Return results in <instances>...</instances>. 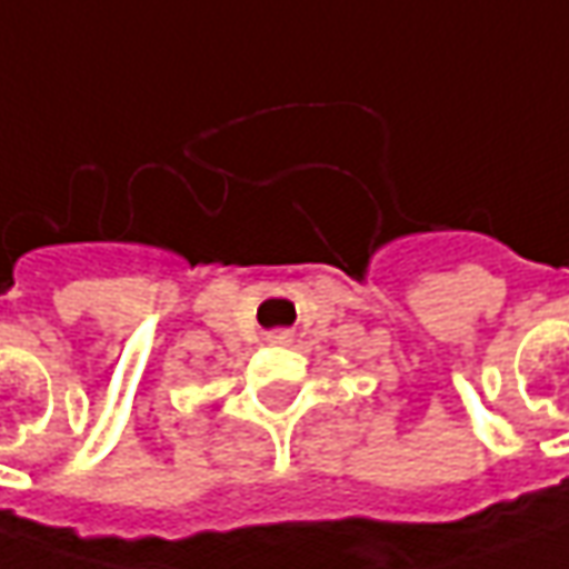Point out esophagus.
I'll use <instances>...</instances> for the list:
<instances>
[{"label":"esophagus","instance_id":"34e87169","mask_svg":"<svg viewBox=\"0 0 569 569\" xmlns=\"http://www.w3.org/2000/svg\"><path fill=\"white\" fill-rule=\"evenodd\" d=\"M268 342L270 346H289V342H292V333H289V330H273V333H268Z\"/></svg>","mask_w":569,"mask_h":569}]
</instances>
